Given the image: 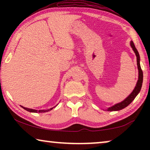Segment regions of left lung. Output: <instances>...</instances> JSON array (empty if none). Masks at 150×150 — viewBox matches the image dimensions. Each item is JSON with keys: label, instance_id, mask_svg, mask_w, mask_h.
Segmentation results:
<instances>
[{"label": "left lung", "instance_id": "8db88e82", "mask_svg": "<svg viewBox=\"0 0 150 150\" xmlns=\"http://www.w3.org/2000/svg\"><path fill=\"white\" fill-rule=\"evenodd\" d=\"M130 46H131V48H132V50L134 52L135 54H136V57H137V67H138V70H139L138 81H137L136 86H135L134 89L132 91V93H131L130 95H129L128 97L126 98V99H125L124 100H123V101H122L121 102H120V103L115 104H114L113 106H110V107H108V108H106V110H107V111H117V110H122V109H123V108H126V106H128L129 104H130L131 102H132L133 100H134V98L137 97V96L138 95L139 92H140L141 87H142L143 75L142 69H141V65H140V56H139L138 50H137V48H135V46H134V43H133L132 41H131L130 42Z\"/></svg>", "mask_w": 150, "mask_h": 150}]
</instances>
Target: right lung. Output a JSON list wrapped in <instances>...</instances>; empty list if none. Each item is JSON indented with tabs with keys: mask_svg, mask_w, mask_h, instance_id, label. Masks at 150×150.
Returning <instances> with one entry per match:
<instances>
[{
	"mask_svg": "<svg viewBox=\"0 0 150 150\" xmlns=\"http://www.w3.org/2000/svg\"><path fill=\"white\" fill-rule=\"evenodd\" d=\"M57 106V104L55 106H54V107L52 108H49V109H47V110H35V109H32V108H26V107H24V106H21V107H22L24 108V109H25L26 110H27V111L28 112H48V111H50V110H52L53 108L56 107V106Z\"/></svg>",
	"mask_w": 150,
	"mask_h": 150,
	"instance_id": "obj_1",
	"label": "right lung"
}]
</instances>
